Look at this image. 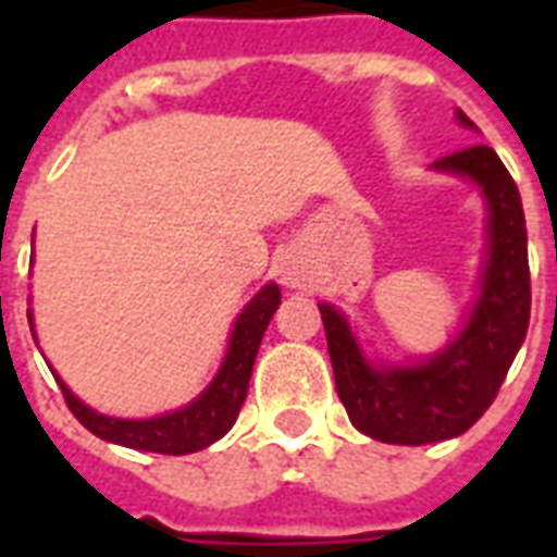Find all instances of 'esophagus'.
Returning a JSON list of instances; mask_svg holds the SVG:
<instances>
[{
    "mask_svg": "<svg viewBox=\"0 0 557 557\" xmlns=\"http://www.w3.org/2000/svg\"><path fill=\"white\" fill-rule=\"evenodd\" d=\"M277 277L280 283L286 288H306V283H309V271H306L304 260H297V257H280L277 262Z\"/></svg>",
    "mask_w": 557,
    "mask_h": 557,
    "instance_id": "esophagus-1",
    "label": "esophagus"
}]
</instances>
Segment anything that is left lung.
Here are the masks:
<instances>
[{"label":"left lung","instance_id":"left-lung-1","mask_svg":"<svg viewBox=\"0 0 557 557\" xmlns=\"http://www.w3.org/2000/svg\"><path fill=\"white\" fill-rule=\"evenodd\" d=\"M457 121L476 129L457 109ZM436 173L468 178L485 201V257L474 304L440 352L389 364L364 352L347 314L318 304L330 344L335 387L349 422L370 440L431 445L466 433L492 407L529 330L527 219L520 193L497 152L485 144L445 156Z\"/></svg>","mask_w":557,"mask_h":557}]
</instances>
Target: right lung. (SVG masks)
Returning <instances> with one entry per match:
<instances>
[{
	"label": "right lung",
	"instance_id": "obj_1",
	"mask_svg": "<svg viewBox=\"0 0 557 557\" xmlns=\"http://www.w3.org/2000/svg\"><path fill=\"white\" fill-rule=\"evenodd\" d=\"M280 306V286L277 283H265L257 295L248 300L239 318L234 321L231 338L222 364L208 387L201 389L199 396L187 401L178 410L170 413L152 416V419H117L91 410L83 405L81 398L74 396L69 384H65L54 370V379L65 396V405L77 416V422L91 431L95 436L124 448L135 450H152V454H170V457H182V454H196V450L208 448L216 440H222L231 428H234L239 407L248 396V381H251L253 358L260 349V341L269 330L271 318ZM30 335L37 341L34 332V314L28 309Z\"/></svg>",
	"mask_w": 557,
	"mask_h": 557
}]
</instances>
